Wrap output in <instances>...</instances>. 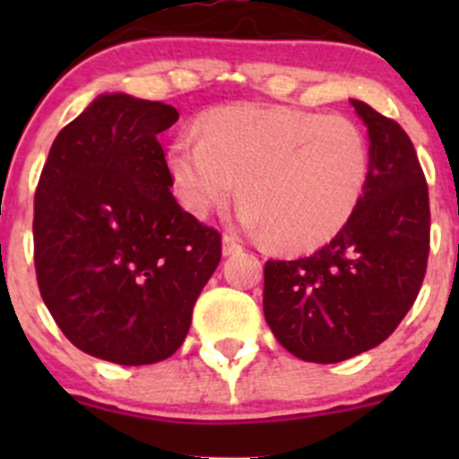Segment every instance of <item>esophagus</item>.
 Returning a JSON list of instances; mask_svg holds the SVG:
<instances>
[{"label":"esophagus","mask_w":459,"mask_h":459,"mask_svg":"<svg viewBox=\"0 0 459 459\" xmlns=\"http://www.w3.org/2000/svg\"><path fill=\"white\" fill-rule=\"evenodd\" d=\"M221 253L224 255H235V253H242V247L230 235H224V239H221Z\"/></svg>","instance_id":"esophagus-1"}]
</instances>
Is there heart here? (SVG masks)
Segmentation results:
<instances>
[{
	"label": "heart",
	"instance_id": "heart-1",
	"mask_svg": "<svg viewBox=\"0 0 459 459\" xmlns=\"http://www.w3.org/2000/svg\"><path fill=\"white\" fill-rule=\"evenodd\" d=\"M197 135L175 137L166 152L179 204L206 217L239 182L242 224L281 251H316L331 242L367 191V135L342 115L221 106L197 122Z\"/></svg>",
	"mask_w": 459,
	"mask_h": 459
}]
</instances>
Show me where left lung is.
Here are the masks:
<instances>
[{"instance_id": "left-lung-1", "label": "left lung", "mask_w": 459, "mask_h": 459, "mask_svg": "<svg viewBox=\"0 0 459 459\" xmlns=\"http://www.w3.org/2000/svg\"><path fill=\"white\" fill-rule=\"evenodd\" d=\"M351 104L371 142L358 211L313 255L264 266V317L304 362H344L382 344L413 307L427 273L429 186L413 142L368 104Z\"/></svg>"}]
</instances>
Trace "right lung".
<instances>
[{
  "label": "right lung",
  "mask_w": 459,
  "mask_h": 459,
  "mask_svg": "<svg viewBox=\"0 0 459 459\" xmlns=\"http://www.w3.org/2000/svg\"><path fill=\"white\" fill-rule=\"evenodd\" d=\"M179 113L100 95L59 131L35 191L41 299L80 351L122 367L170 358L221 257V235L184 211L157 135Z\"/></svg>",
  "instance_id": "obj_1"
}]
</instances>
